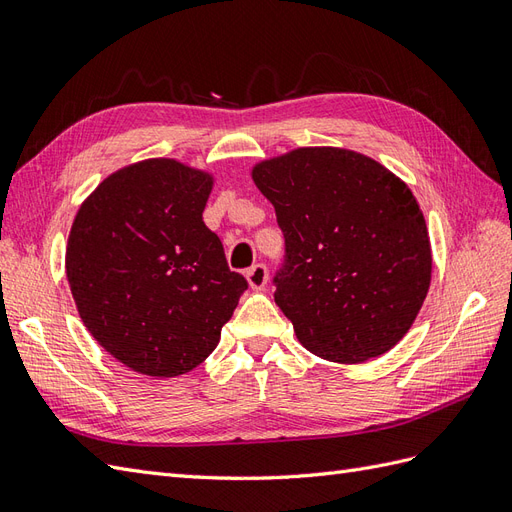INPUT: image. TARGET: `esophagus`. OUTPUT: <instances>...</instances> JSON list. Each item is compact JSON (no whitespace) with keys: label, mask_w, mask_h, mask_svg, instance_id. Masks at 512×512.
Here are the masks:
<instances>
[{"label":"esophagus","mask_w":512,"mask_h":512,"mask_svg":"<svg viewBox=\"0 0 512 512\" xmlns=\"http://www.w3.org/2000/svg\"><path fill=\"white\" fill-rule=\"evenodd\" d=\"M246 281L248 285L253 287V290H264L266 283H268V268L264 264H255L253 268L246 270Z\"/></svg>","instance_id":"1"}]
</instances>
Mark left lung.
Returning a JSON list of instances; mask_svg holds the SVG:
<instances>
[{"mask_svg": "<svg viewBox=\"0 0 512 512\" xmlns=\"http://www.w3.org/2000/svg\"><path fill=\"white\" fill-rule=\"evenodd\" d=\"M251 177L285 235L274 303L298 342L333 363L385 355L430 287L428 227L411 188L339 147L287 151L257 162Z\"/></svg>", "mask_w": 512, "mask_h": 512, "instance_id": "1", "label": "left lung"}]
</instances>
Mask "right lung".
<instances>
[{
	"mask_svg": "<svg viewBox=\"0 0 512 512\" xmlns=\"http://www.w3.org/2000/svg\"><path fill=\"white\" fill-rule=\"evenodd\" d=\"M212 188L207 170L151 157L114 170L75 214L64 268L77 313L138 374L201 365L248 287L203 222Z\"/></svg>",
	"mask_w": 512,
	"mask_h": 512,
	"instance_id": "right-lung-1",
	"label": "right lung"
}]
</instances>
